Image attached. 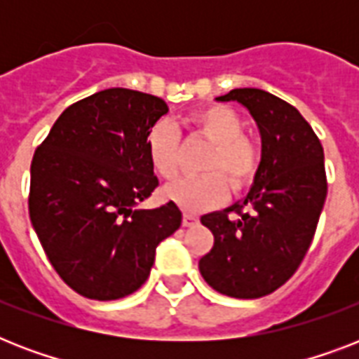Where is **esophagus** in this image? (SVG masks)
Returning a JSON list of instances; mask_svg holds the SVG:
<instances>
[{
  "label": "esophagus",
  "mask_w": 359,
  "mask_h": 359,
  "mask_svg": "<svg viewBox=\"0 0 359 359\" xmlns=\"http://www.w3.org/2000/svg\"><path fill=\"white\" fill-rule=\"evenodd\" d=\"M197 224V216H194V214H184L182 216V225L184 227H191V225Z\"/></svg>",
  "instance_id": "esophagus-1"
}]
</instances>
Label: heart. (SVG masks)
<instances>
[{
	"label": "heart",
	"instance_id": "heart-1",
	"mask_svg": "<svg viewBox=\"0 0 359 359\" xmlns=\"http://www.w3.org/2000/svg\"><path fill=\"white\" fill-rule=\"evenodd\" d=\"M191 126L212 143L201 177L179 179L165 186L163 196L184 212H203L218 207L227 197V181L235 190L250 184L259 168L255 143L245 137V123L235 109L214 104L190 117ZM145 149L152 169L162 179H173L179 173L180 137L171 121H158L145 135Z\"/></svg>",
	"mask_w": 359,
	"mask_h": 359
}]
</instances>
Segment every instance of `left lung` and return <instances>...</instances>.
Masks as SVG:
<instances>
[{
  "label": "left lung",
  "instance_id": "1",
  "mask_svg": "<svg viewBox=\"0 0 359 359\" xmlns=\"http://www.w3.org/2000/svg\"><path fill=\"white\" fill-rule=\"evenodd\" d=\"M216 100H236L255 119L261 163L242 201L201 218L214 245L199 272L222 294L251 300L279 289L311 245L328 191L324 151L300 111L270 93L244 87Z\"/></svg>",
  "mask_w": 359,
  "mask_h": 359
}]
</instances>
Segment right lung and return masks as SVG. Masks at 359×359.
<instances>
[{
  "mask_svg": "<svg viewBox=\"0 0 359 359\" xmlns=\"http://www.w3.org/2000/svg\"><path fill=\"white\" fill-rule=\"evenodd\" d=\"M162 98L114 87L59 115L31 162L29 218L59 278L91 300L145 283L158 244L180 227L175 203L137 210L158 186L145 149Z\"/></svg>",
  "mask_w": 359,
  "mask_h": 359,
  "instance_id": "obj_1",
  "label": "right lung"
}]
</instances>
